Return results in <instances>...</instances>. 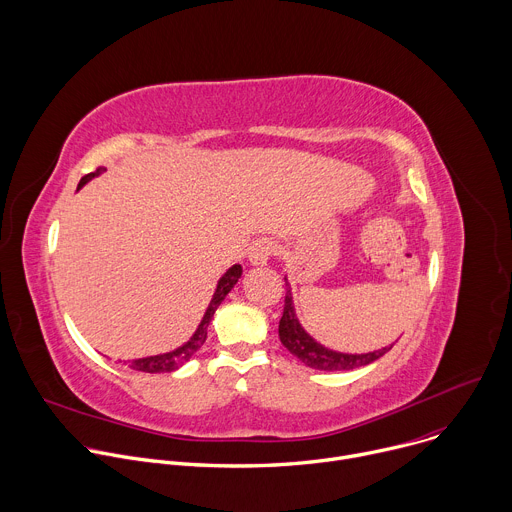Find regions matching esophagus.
<instances>
[{
  "label": "esophagus",
  "mask_w": 512,
  "mask_h": 512,
  "mask_svg": "<svg viewBox=\"0 0 512 512\" xmlns=\"http://www.w3.org/2000/svg\"><path fill=\"white\" fill-rule=\"evenodd\" d=\"M275 247L271 241L267 239H261V241H255L251 247H249V261L253 265H263L267 263V259L273 255Z\"/></svg>",
  "instance_id": "34e87169"
}]
</instances>
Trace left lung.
<instances>
[{
	"mask_svg": "<svg viewBox=\"0 0 512 512\" xmlns=\"http://www.w3.org/2000/svg\"><path fill=\"white\" fill-rule=\"evenodd\" d=\"M279 340L291 354L298 356L306 364V367L316 369V371L358 369V367H364V364L375 362L377 358H381L383 354H387L393 348V344H391L381 350L367 352V354H344V352H336V350H330V348L318 344L298 322V316L294 310V298H291V289H289L287 281H285L283 314L279 320Z\"/></svg>",
	"mask_w": 512,
	"mask_h": 512,
	"instance_id": "8db88e82",
	"label": "left lung"
}]
</instances>
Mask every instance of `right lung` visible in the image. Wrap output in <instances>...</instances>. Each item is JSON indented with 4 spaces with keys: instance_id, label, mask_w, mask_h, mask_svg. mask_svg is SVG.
Listing matches in <instances>:
<instances>
[{
    "instance_id": "right-lung-1",
    "label": "right lung",
    "mask_w": 512,
    "mask_h": 512,
    "mask_svg": "<svg viewBox=\"0 0 512 512\" xmlns=\"http://www.w3.org/2000/svg\"><path fill=\"white\" fill-rule=\"evenodd\" d=\"M101 172H105V168H97L95 172L83 176L81 182H79V188L85 186L91 178L99 176ZM241 273H243V267H241V265H233V267L221 277V281H218V285H216V291H214V296H212V300H210V306H208V310H206V314H204L200 326L196 328L194 336H192L186 344H182L180 348H176V350H172V352H166V354H156V356H148V358L131 360L129 367H131L133 371H141V373H172V371L180 369L182 364L188 362V360L194 356V352L204 344V340H206V328H208V324H210V320H212L216 308L221 306V302L227 298L229 291L235 287V283L239 281Z\"/></svg>"
}]
</instances>
